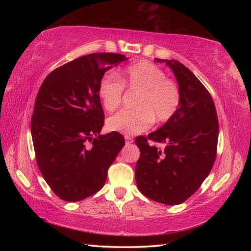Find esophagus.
<instances>
[{"instance_id": "1", "label": "esophagus", "mask_w": 251, "mask_h": 251, "mask_svg": "<svg viewBox=\"0 0 251 251\" xmlns=\"http://www.w3.org/2000/svg\"><path fill=\"white\" fill-rule=\"evenodd\" d=\"M125 140H126V143L127 145H130V143H132L134 142V139H132V138L130 137V136H125Z\"/></svg>"}]
</instances>
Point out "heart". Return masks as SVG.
<instances>
[{
  "mask_svg": "<svg viewBox=\"0 0 251 251\" xmlns=\"http://www.w3.org/2000/svg\"><path fill=\"white\" fill-rule=\"evenodd\" d=\"M125 88L137 93L134 110H123L110 116L106 126L110 130L136 135L148 130L155 121L167 123L177 113L181 104L178 83L166 77L161 68L150 61H139L126 68L117 78L105 75L99 83L98 94L106 111L120 108Z\"/></svg>",
  "mask_w": 251,
  "mask_h": 251,
  "instance_id": "obj_1",
  "label": "heart"
}]
</instances>
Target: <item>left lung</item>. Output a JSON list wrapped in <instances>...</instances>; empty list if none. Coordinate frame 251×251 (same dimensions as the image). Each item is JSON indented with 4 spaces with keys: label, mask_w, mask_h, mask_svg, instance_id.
Listing matches in <instances>:
<instances>
[{
    "label": "left lung",
    "mask_w": 251,
    "mask_h": 251,
    "mask_svg": "<svg viewBox=\"0 0 251 251\" xmlns=\"http://www.w3.org/2000/svg\"><path fill=\"white\" fill-rule=\"evenodd\" d=\"M166 63L177 78L181 104L161 128L136 138L140 150L136 182L150 200L178 205L199 190L214 166L219 122L211 95L200 79L179 61ZM149 141L162 143L164 148L152 146Z\"/></svg>",
    "instance_id": "8db88e82"
}]
</instances>
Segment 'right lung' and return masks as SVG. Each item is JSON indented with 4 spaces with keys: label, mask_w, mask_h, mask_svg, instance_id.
Here are the masks:
<instances>
[{
    "label": "right lung",
    "mask_w": 251,
    "mask_h": 251,
    "mask_svg": "<svg viewBox=\"0 0 251 251\" xmlns=\"http://www.w3.org/2000/svg\"><path fill=\"white\" fill-rule=\"evenodd\" d=\"M124 55L96 52L52 70L36 95L31 135L37 167L54 193L78 201L102 189L125 146L120 132L100 136L104 113L98 86Z\"/></svg>",
    "instance_id": "obj_1"
}]
</instances>
